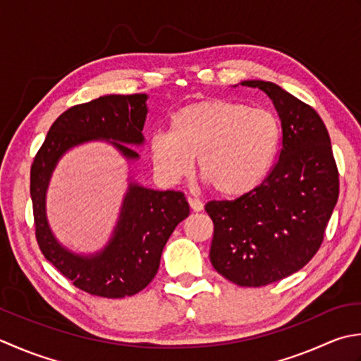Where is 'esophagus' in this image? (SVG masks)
Listing matches in <instances>:
<instances>
[{"label":"esophagus","mask_w":361,"mask_h":361,"mask_svg":"<svg viewBox=\"0 0 361 361\" xmlns=\"http://www.w3.org/2000/svg\"><path fill=\"white\" fill-rule=\"evenodd\" d=\"M188 204H190V209L193 212H201L204 209L202 201L197 200V197H188Z\"/></svg>","instance_id":"1"}]
</instances>
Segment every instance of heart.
Segmentation results:
<instances>
[{
	"instance_id": "1",
	"label": "heart",
	"mask_w": 361,
	"mask_h": 361,
	"mask_svg": "<svg viewBox=\"0 0 361 361\" xmlns=\"http://www.w3.org/2000/svg\"><path fill=\"white\" fill-rule=\"evenodd\" d=\"M282 143V123L264 109L227 99H202L171 116L170 132L151 137L154 170L166 183L193 171L224 197H241L267 180Z\"/></svg>"
}]
</instances>
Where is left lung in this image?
I'll return each instance as SVG.
<instances>
[{"label":"left lung","mask_w":361,"mask_h":361,"mask_svg":"<svg viewBox=\"0 0 361 361\" xmlns=\"http://www.w3.org/2000/svg\"><path fill=\"white\" fill-rule=\"evenodd\" d=\"M240 84L260 88L273 101L282 148L252 193L205 205L215 226L210 262L227 281L263 286L294 274L318 252L340 182L329 132L314 109L267 80Z\"/></svg>","instance_id":"1"}]
</instances>
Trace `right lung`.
<instances>
[{
    "instance_id": "right-lung-1",
    "label": "right lung",
    "mask_w": 361,
    "mask_h": 361,
    "mask_svg": "<svg viewBox=\"0 0 361 361\" xmlns=\"http://www.w3.org/2000/svg\"><path fill=\"white\" fill-rule=\"evenodd\" d=\"M148 94H109L63 112L49 128L31 166L35 237L43 255L79 290L118 299L134 296L157 274L161 251L173 231L190 215L182 191L140 185L129 174L118 221L106 246L78 254L57 240L47 216L51 176L65 154L90 142H106L129 165L140 159L130 146L145 143Z\"/></svg>"
}]
</instances>
